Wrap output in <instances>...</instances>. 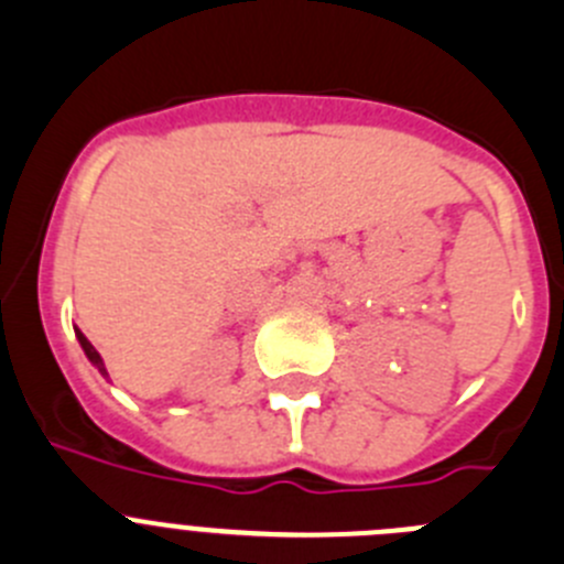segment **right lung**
<instances>
[{"mask_svg": "<svg viewBox=\"0 0 564 564\" xmlns=\"http://www.w3.org/2000/svg\"><path fill=\"white\" fill-rule=\"evenodd\" d=\"M77 340H80V346H83V352H86V358H89L91 364H95L97 369H100V375H108V371H106V366H102V358H100V352H97L95 346L89 344V338H86V335H83L80 329H77Z\"/></svg>", "mask_w": 564, "mask_h": 564, "instance_id": "right-lung-1", "label": "right lung"}]
</instances>
